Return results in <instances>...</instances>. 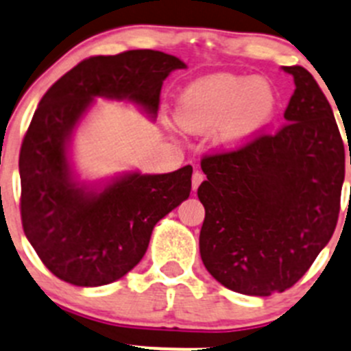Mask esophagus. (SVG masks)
Here are the masks:
<instances>
[{
  "label": "esophagus",
  "mask_w": 351,
  "mask_h": 351,
  "mask_svg": "<svg viewBox=\"0 0 351 351\" xmlns=\"http://www.w3.org/2000/svg\"><path fill=\"white\" fill-rule=\"evenodd\" d=\"M205 181V173L202 172V170H195V173H193L191 178V182H193V191H196V189L199 188V184Z\"/></svg>",
  "instance_id": "1"
}]
</instances>
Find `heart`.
Returning a JSON list of instances; mask_svg holds the SVG:
<instances>
[{
  "instance_id": "heart-1",
  "label": "heart",
  "mask_w": 351,
  "mask_h": 351,
  "mask_svg": "<svg viewBox=\"0 0 351 351\" xmlns=\"http://www.w3.org/2000/svg\"><path fill=\"white\" fill-rule=\"evenodd\" d=\"M276 106L278 95L267 79L219 73L193 82L182 93L178 119L191 132L219 128L220 145L234 146L260 131Z\"/></svg>"
}]
</instances>
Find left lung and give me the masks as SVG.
I'll use <instances>...</instances> for the list:
<instances>
[{
	"label": "left lung",
	"mask_w": 351,
	"mask_h": 351,
	"mask_svg": "<svg viewBox=\"0 0 351 351\" xmlns=\"http://www.w3.org/2000/svg\"><path fill=\"white\" fill-rule=\"evenodd\" d=\"M285 72L296 86L285 125L202 158V260L220 285L243 295L269 296L298 282L339 215L345 146L332 108L308 70Z\"/></svg>",
	"instance_id": "1"
}]
</instances>
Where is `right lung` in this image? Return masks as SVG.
Listing matches in <instances>:
<instances>
[{
	"label": "right lung",
	"mask_w": 351,
	"mask_h": 351,
	"mask_svg": "<svg viewBox=\"0 0 351 351\" xmlns=\"http://www.w3.org/2000/svg\"><path fill=\"white\" fill-rule=\"evenodd\" d=\"M184 66L153 49L91 56L39 101L20 148V215L32 248L62 281L91 288L125 276L145 256L155 223L189 196L191 165L125 173L96 193L73 181L66 158L73 128L96 96L129 99L155 117L163 81Z\"/></svg>",
	"instance_id": "right-lung-1"
}]
</instances>
